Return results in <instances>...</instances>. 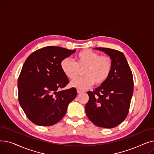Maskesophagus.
<instances>
[{"label": "esophagus", "mask_w": 154, "mask_h": 154, "mask_svg": "<svg viewBox=\"0 0 154 154\" xmlns=\"http://www.w3.org/2000/svg\"><path fill=\"white\" fill-rule=\"evenodd\" d=\"M77 93H81V92H82L83 91H82V90H80V89H79V88H77Z\"/></svg>", "instance_id": "esophagus-1"}]
</instances>
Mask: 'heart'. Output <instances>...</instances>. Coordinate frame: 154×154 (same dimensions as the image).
I'll return each mask as SVG.
<instances>
[{
  "label": "heart",
  "mask_w": 154,
  "mask_h": 154,
  "mask_svg": "<svg viewBox=\"0 0 154 154\" xmlns=\"http://www.w3.org/2000/svg\"><path fill=\"white\" fill-rule=\"evenodd\" d=\"M75 62L66 58L62 60L60 67L67 78L73 80L79 74V69H84L81 78L72 80V87L87 89L94 83L101 85L109 78L112 69L111 58L107 55H99L92 51L84 49L75 55Z\"/></svg>",
  "instance_id": "b5f03b06"
}]
</instances>
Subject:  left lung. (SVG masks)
<instances>
[{
	"instance_id": "8db88e82",
	"label": "left lung",
	"mask_w": 154,
	"mask_h": 154,
	"mask_svg": "<svg viewBox=\"0 0 154 154\" xmlns=\"http://www.w3.org/2000/svg\"><path fill=\"white\" fill-rule=\"evenodd\" d=\"M94 48L110 57L112 69L106 82L87 92L89 100L85 105L86 114L97 126L114 128L123 122L128 113L134 92L132 73L122 52L109 48Z\"/></svg>"
}]
</instances>
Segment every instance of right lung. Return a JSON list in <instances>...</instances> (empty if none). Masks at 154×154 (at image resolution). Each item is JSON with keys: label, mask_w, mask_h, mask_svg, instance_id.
I'll use <instances>...</instances> for the list:
<instances>
[{"label": "right lung", "mask_w": 154, "mask_h": 154, "mask_svg": "<svg viewBox=\"0 0 154 154\" xmlns=\"http://www.w3.org/2000/svg\"><path fill=\"white\" fill-rule=\"evenodd\" d=\"M60 47H45L32 53L18 79L19 102L27 118L41 126L57 123L77 96L76 88L58 91L69 84L62 60L75 52Z\"/></svg>", "instance_id": "right-lung-1"}]
</instances>
